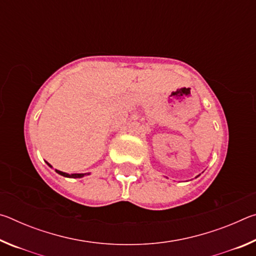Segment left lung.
I'll use <instances>...</instances> for the list:
<instances>
[{
    "label": "left lung",
    "instance_id": "left-lung-1",
    "mask_svg": "<svg viewBox=\"0 0 256 256\" xmlns=\"http://www.w3.org/2000/svg\"><path fill=\"white\" fill-rule=\"evenodd\" d=\"M198 176H196V177H198Z\"/></svg>",
    "mask_w": 256,
    "mask_h": 256
}]
</instances>
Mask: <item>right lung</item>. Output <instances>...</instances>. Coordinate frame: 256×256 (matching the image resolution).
Instances as JSON below:
<instances>
[{
  "label": "right lung",
  "mask_w": 256,
  "mask_h": 256,
  "mask_svg": "<svg viewBox=\"0 0 256 256\" xmlns=\"http://www.w3.org/2000/svg\"><path fill=\"white\" fill-rule=\"evenodd\" d=\"M46 164H48L50 168H53V167H52L50 164H48L47 162H46ZM56 172H58V174H60V175L64 176V177H68V178H81V177L90 175V172H84V174H68V172H60V170H56Z\"/></svg>",
  "instance_id": "1"
}]
</instances>
